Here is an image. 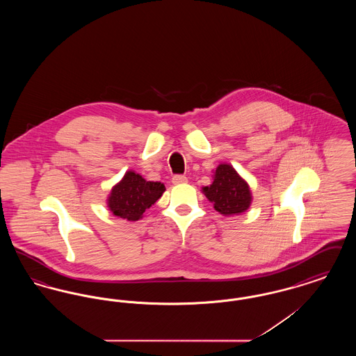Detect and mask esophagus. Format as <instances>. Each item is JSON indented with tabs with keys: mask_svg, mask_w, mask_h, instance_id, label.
Returning a JSON list of instances; mask_svg holds the SVG:
<instances>
[{
	"mask_svg": "<svg viewBox=\"0 0 356 356\" xmlns=\"http://www.w3.org/2000/svg\"><path fill=\"white\" fill-rule=\"evenodd\" d=\"M186 181H188V179H186V176H183V175H176V176L172 177V183H173L175 186H177V184H184Z\"/></svg>",
	"mask_w": 356,
	"mask_h": 356,
	"instance_id": "esophagus-1",
	"label": "esophagus"
}]
</instances>
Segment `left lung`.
I'll return each instance as SVG.
<instances>
[{"instance_id": "left-lung-1", "label": "left lung", "mask_w": 356, "mask_h": 356, "mask_svg": "<svg viewBox=\"0 0 356 356\" xmlns=\"http://www.w3.org/2000/svg\"><path fill=\"white\" fill-rule=\"evenodd\" d=\"M207 199L213 208L224 216L240 215L252 203V195L248 183L229 164H220L213 175V183L203 186Z\"/></svg>"}]
</instances>
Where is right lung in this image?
I'll use <instances>...</instances> for the list:
<instances>
[{"mask_svg":"<svg viewBox=\"0 0 356 356\" xmlns=\"http://www.w3.org/2000/svg\"><path fill=\"white\" fill-rule=\"evenodd\" d=\"M164 191V184L147 181L135 170H128L121 181L112 188L106 203L115 216L136 221L143 218L145 209L151 208L161 197Z\"/></svg>","mask_w":356,"mask_h":356,"instance_id":"obj_1","label":"right lung"}]
</instances>
